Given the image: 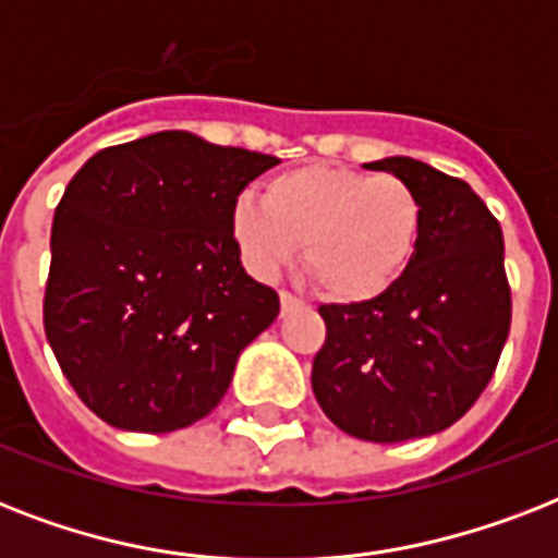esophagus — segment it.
I'll use <instances>...</instances> for the list:
<instances>
[{
    "mask_svg": "<svg viewBox=\"0 0 558 558\" xmlns=\"http://www.w3.org/2000/svg\"><path fill=\"white\" fill-rule=\"evenodd\" d=\"M304 301L298 295H292V292H280V310L283 313H295V310H304Z\"/></svg>",
    "mask_w": 558,
    "mask_h": 558,
    "instance_id": "34e87169",
    "label": "esophagus"
}]
</instances>
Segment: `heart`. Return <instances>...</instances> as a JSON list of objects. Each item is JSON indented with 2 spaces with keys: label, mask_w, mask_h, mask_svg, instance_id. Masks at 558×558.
I'll use <instances>...</instances> for the list:
<instances>
[{
  "label": "heart",
  "mask_w": 558,
  "mask_h": 558,
  "mask_svg": "<svg viewBox=\"0 0 558 558\" xmlns=\"http://www.w3.org/2000/svg\"><path fill=\"white\" fill-rule=\"evenodd\" d=\"M231 228L254 275H275L304 243V269L318 292L359 304L388 292L408 269L423 199L388 173L301 165L269 179L263 202L240 196Z\"/></svg>",
  "instance_id": "heart-1"
}]
</instances>
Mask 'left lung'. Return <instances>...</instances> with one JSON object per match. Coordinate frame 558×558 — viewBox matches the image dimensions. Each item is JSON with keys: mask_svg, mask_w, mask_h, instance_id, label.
I'll return each instance as SVG.
<instances>
[{"mask_svg": "<svg viewBox=\"0 0 558 558\" xmlns=\"http://www.w3.org/2000/svg\"><path fill=\"white\" fill-rule=\"evenodd\" d=\"M367 168L420 193V243L379 298L318 306L327 339L313 390L341 432L402 442L449 428L475 405L510 336L512 295L501 226L463 179L408 156Z\"/></svg>", "mask_w": 558, "mask_h": 558, "instance_id": "obj_1", "label": "left lung"}]
</instances>
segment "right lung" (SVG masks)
<instances>
[{
    "label": "right lung",
    "mask_w": 558,
    "mask_h": 558,
    "mask_svg": "<svg viewBox=\"0 0 558 558\" xmlns=\"http://www.w3.org/2000/svg\"><path fill=\"white\" fill-rule=\"evenodd\" d=\"M280 159L168 130L95 153L51 226L43 324L83 405L126 432L208 416L280 313L248 278L231 210Z\"/></svg>",
    "instance_id": "add662e5"
}]
</instances>
